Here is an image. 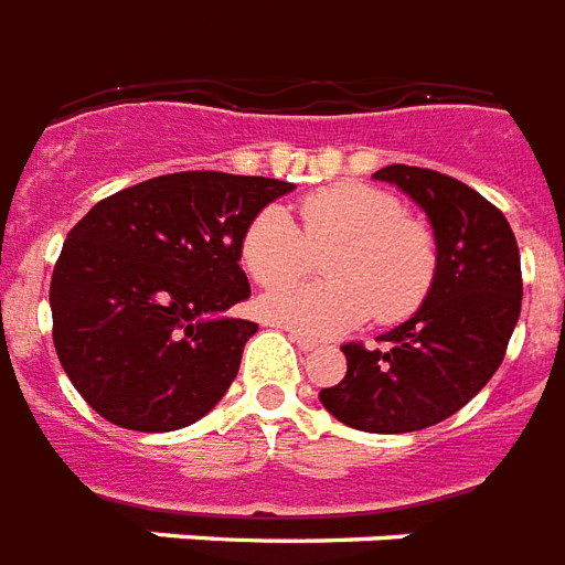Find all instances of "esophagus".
Instances as JSON below:
<instances>
[{
	"label": "esophagus",
	"mask_w": 565,
	"mask_h": 565,
	"mask_svg": "<svg viewBox=\"0 0 565 565\" xmlns=\"http://www.w3.org/2000/svg\"><path fill=\"white\" fill-rule=\"evenodd\" d=\"M287 337H290L292 343L299 345L301 352H313V349H317V345H319V340H317V337H308V334H301V331H292V328H290V331H287Z\"/></svg>",
	"instance_id": "34e87169"
}]
</instances>
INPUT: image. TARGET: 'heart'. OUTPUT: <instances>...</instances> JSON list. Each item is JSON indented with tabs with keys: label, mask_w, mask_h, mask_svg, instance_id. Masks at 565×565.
<instances>
[{
	"label": "heart",
	"mask_w": 565,
	"mask_h": 565,
	"mask_svg": "<svg viewBox=\"0 0 565 565\" xmlns=\"http://www.w3.org/2000/svg\"><path fill=\"white\" fill-rule=\"evenodd\" d=\"M301 231L281 207H264L239 237V264L260 287H278L260 299L273 326L301 334H340L375 313L377 322H402L428 299L437 278V248L422 225L404 220L402 202L370 184H331L305 195ZM328 254L331 282L290 285ZM287 282V288L280 284Z\"/></svg>",
	"instance_id": "1"
}]
</instances>
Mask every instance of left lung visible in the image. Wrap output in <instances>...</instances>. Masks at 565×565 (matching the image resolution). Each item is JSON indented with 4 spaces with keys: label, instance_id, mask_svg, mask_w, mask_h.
<instances>
[{
    "label": "left lung",
    "instance_id": "obj_1",
    "mask_svg": "<svg viewBox=\"0 0 565 565\" xmlns=\"http://www.w3.org/2000/svg\"><path fill=\"white\" fill-rule=\"evenodd\" d=\"M375 179L428 213L437 278L407 322L377 337V349L343 345L345 377L319 402L349 428L407 434L448 419L495 375L522 310V264L504 213L463 181L404 163Z\"/></svg>",
    "mask_w": 565,
    "mask_h": 565
}]
</instances>
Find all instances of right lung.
I'll return each instance as SVG.
<instances>
[{
    "mask_svg": "<svg viewBox=\"0 0 565 565\" xmlns=\"http://www.w3.org/2000/svg\"><path fill=\"white\" fill-rule=\"evenodd\" d=\"M290 181L172 172L93 204L66 234L49 305L57 361L93 411L128 430L202 419L237 377L255 322L239 237Z\"/></svg>",
    "mask_w": 565,
    "mask_h": 565,
    "instance_id": "obj_1",
    "label": "right lung"
}]
</instances>
